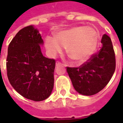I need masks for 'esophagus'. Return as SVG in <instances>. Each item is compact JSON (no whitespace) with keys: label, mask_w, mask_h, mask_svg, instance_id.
I'll use <instances>...</instances> for the list:
<instances>
[{"label":"esophagus","mask_w":123,"mask_h":123,"mask_svg":"<svg viewBox=\"0 0 123 123\" xmlns=\"http://www.w3.org/2000/svg\"><path fill=\"white\" fill-rule=\"evenodd\" d=\"M61 65H63L64 67H66V66H67L66 64H62L61 62H56V67H58V66H61Z\"/></svg>","instance_id":"obj_1"}]
</instances>
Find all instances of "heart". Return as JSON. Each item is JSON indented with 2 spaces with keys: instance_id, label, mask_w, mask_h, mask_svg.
<instances>
[{
  "instance_id": "1",
  "label": "heart",
  "mask_w": 123,
  "mask_h": 123,
  "mask_svg": "<svg viewBox=\"0 0 123 123\" xmlns=\"http://www.w3.org/2000/svg\"><path fill=\"white\" fill-rule=\"evenodd\" d=\"M98 35L90 27L76 26L57 33L55 38H45V47L54 56L67 47V53L76 62L86 61L95 52L98 45Z\"/></svg>"
}]
</instances>
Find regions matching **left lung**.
I'll use <instances>...</instances> for the list:
<instances>
[{
    "label": "left lung",
    "mask_w": 123,
    "mask_h": 123,
    "mask_svg": "<svg viewBox=\"0 0 123 123\" xmlns=\"http://www.w3.org/2000/svg\"><path fill=\"white\" fill-rule=\"evenodd\" d=\"M101 42L102 47L88 61L78 68H67L74 88L82 95H92L102 90L115 70V55L111 38L104 34Z\"/></svg>",
    "instance_id": "obj_1"
}]
</instances>
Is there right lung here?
Instances as JSON below:
<instances>
[{
    "label": "right lung",
    "mask_w": 123,
    "mask_h": 123,
    "mask_svg": "<svg viewBox=\"0 0 123 123\" xmlns=\"http://www.w3.org/2000/svg\"><path fill=\"white\" fill-rule=\"evenodd\" d=\"M43 41L33 25L20 30L8 48L7 76L10 84L23 97L35 101L46 99L54 86L55 61L43 55Z\"/></svg>",
    "instance_id": "obj_1"
}]
</instances>
